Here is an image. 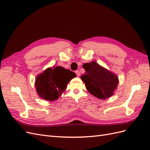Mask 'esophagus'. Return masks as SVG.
<instances>
[{"mask_svg":"<svg viewBox=\"0 0 150 150\" xmlns=\"http://www.w3.org/2000/svg\"><path fill=\"white\" fill-rule=\"evenodd\" d=\"M76 74L77 76H79L81 75V73H80V72H79V70H78V71H76Z\"/></svg>","mask_w":150,"mask_h":150,"instance_id":"34e87169","label":"esophagus"}]
</instances>
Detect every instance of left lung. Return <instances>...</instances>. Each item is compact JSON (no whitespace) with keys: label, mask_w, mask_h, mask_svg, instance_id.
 I'll use <instances>...</instances> for the list:
<instances>
[{"label":"left lung","mask_w":150,"mask_h":150,"mask_svg":"<svg viewBox=\"0 0 150 150\" xmlns=\"http://www.w3.org/2000/svg\"><path fill=\"white\" fill-rule=\"evenodd\" d=\"M85 74L81 76L86 88L95 97L105 99L114 94L119 83L118 77L95 61L85 63Z\"/></svg>","instance_id":"left-lung-1"}]
</instances>
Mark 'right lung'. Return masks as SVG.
Wrapping results in <instances>:
<instances>
[{
    "label": "right lung",
    "instance_id": "add662e5",
    "mask_svg": "<svg viewBox=\"0 0 150 150\" xmlns=\"http://www.w3.org/2000/svg\"><path fill=\"white\" fill-rule=\"evenodd\" d=\"M76 74L61 66L49 67L35 79V86L40 98L45 100H56L66 89L70 81Z\"/></svg>",
    "mask_w": 150,
    "mask_h": 150
}]
</instances>
